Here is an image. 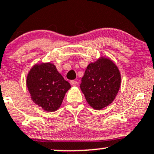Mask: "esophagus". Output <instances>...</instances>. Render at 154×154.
Returning a JSON list of instances; mask_svg holds the SVG:
<instances>
[{
	"mask_svg": "<svg viewBox=\"0 0 154 154\" xmlns=\"http://www.w3.org/2000/svg\"><path fill=\"white\" fill-rule=\"evenodd\" d=\"M71 85H72V86H77V81H74V80H72V81L70 82Z\"/></svg>",
	"mask_w": 154,
	"mask_h": 154,
	"instance_id": "34e87169",
	"label": "esophagus"
}]
</instances>
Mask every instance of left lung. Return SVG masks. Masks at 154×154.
I'll return each mask as SVG.
<instances>
[{
  "mask_svg": "<svg viewBox=\"0 0 154 154\" xmlns=\"http://www.w3.org/2000/svg\"><path fill=\"white\" fill-rule=\"evenodd\" d=\"M121 85V74L116 65L105 56L90 63L82 78L80 89L87 103L95 110L109 106Z\"/></svg>",
  "mask_w": 154,
  "mask_h": 154,
  "instance_id": "8db88e82",
  "label": "left lung"
}]
</instances>
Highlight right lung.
Masks as SVG:
<instances>
[{
  "label": "right lung",
  "mask_w": 154,
  "mask_h": 154,
  "mask_svg": "<svg viewBox=\"0 0 154 154\" xmlns=\"http://www.w3.org/2000/svg\"><path fill=\"white\" fill-rule=\"evenodd\" d=\"M26 82L32 101L48 112L59 109L65 94L71 88L69 82L51 62L34 65L27 74Z\"/></svg>",
  "instance_id": "1"
}]
</instances>
